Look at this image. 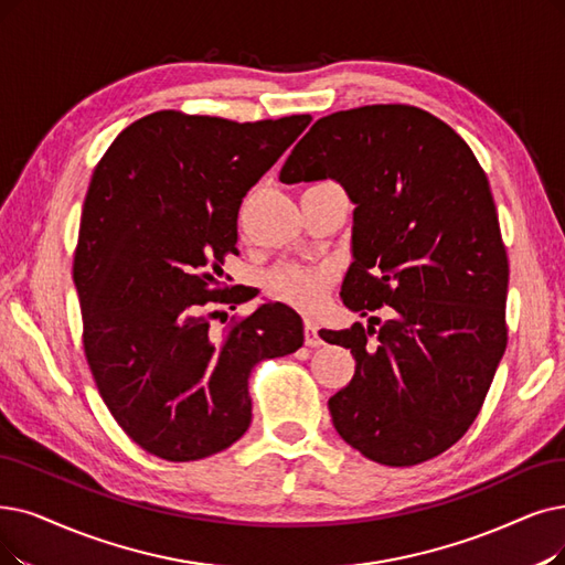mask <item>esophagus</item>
<instances>
[{"instance_id": "34e87169", "label": "esophagus", "mask_w": 565, "mask_h": 565, "mask_svg": "<svg viewBox=\"0 0 565 565\" xmlns=\"http://www.w3.org/2000/svg\"><path fill=\"white\" fill-rule=\"evenodd\" d=\"M303 327H306V345H308V348H320V345H324V341H322L320 333H318V322L306 318Z\"/></svg>"}]
</instances>
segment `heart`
<instances>
[{
	"mask_svg": "<svg viewBox=\"0 0 565 565\" xmlns=\"http://www.w3.org/2000/svg\"><path fill=\"white\" fill-rule=\"evenodd\" d=\"M333 280V270L329 266L295 264L287 262L276 266L266 278L270 297L295 308H312L322 299L324 289Z\"/></svg>",
	"mask_w": 565,
	"mask_h": 565,
	"instance_id": "b5f03b06",
	"label": "heart"
}]
</instances>
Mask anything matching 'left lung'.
<instances>
[{"label":"left lung","mask_w":565,"mask_h":565,"mask_svg":"<svg viewBox=\"0 0 565 565\" xmlns=\"http://www.w3.org/2000/svg\"><path fill=\"white\" fill-rule=\"evenodd\" d=\"M327 178L354 204L341 299L361 315L390 312L377 331H320L356 361L329 413L366 459L415 466L468 431L505 352L508 255L489 180L452 127L405 104L315 122L280 180Z\"/></svg>","instance_id":"obj_1"}]
</instances>
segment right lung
<instances>
[{"label":"right lung","instance_id":"obj_1","mask_svg":"<svg viewBox=\"0 0 565 565\" xmlns=\"http://www.w3.org/2000/svg\"><path fill=\"white\" fill-rule=\"evenodd\" d=\"M308 125L157 110L95 167L74 257L85 356L110 415L154 457L196 461L234 445L253 419L255 364L303 345L285 303H262L222 338L211 310L257 297L217 289L220 266L236 253L243 196Z\"/></svg>","mask_w":565,"mask_h":565}]
</instances>
